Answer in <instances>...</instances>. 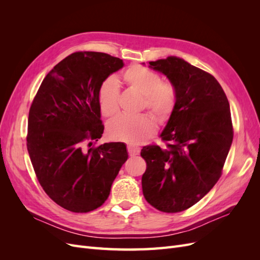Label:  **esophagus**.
<instances>
[{"label": "esophagus", "instance_id": "obj_1", "mask_svg": "<svg viewBox=\"0 0 260 260\" xmlns=\"http://www.w3.org/2000/svg\"><path fill=\"white\" fill-rule=\"evenodd\" d=\"M128 152L131 156H135V155H139L140 152H141V148L139 146H136V145H128Z\"/></svg>", "mask_w": 260, "mask_h": 260}]
</instances>
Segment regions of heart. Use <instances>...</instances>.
I'll use <instances>...</instances> for the list:
<instances>
[{
	"label": "heart",
	"instance_id": "b5f03b06",
	"mask_svg": "<svg viewBox=\"0 0 260 260\" xmlns=\"http://www.w3.org/2000/svg\"><path fill=\"white\" fill-rule=\"evenodd\" d=\"M122 80L129 88L143 96L146 109L157 120L164 122L174 111L177 100L175 86L161 82L159 75L145 67L133 65L122 74ZM99 103L104 116H113L119 107V84L115 78H107L99 89ZM155 131L154 121L147 115L129 117L118 115L107 123L111 139L128 143H140Z\"/></svg>",
	"mask_w": 260,
	"mask_h": 260
}]
</instances>
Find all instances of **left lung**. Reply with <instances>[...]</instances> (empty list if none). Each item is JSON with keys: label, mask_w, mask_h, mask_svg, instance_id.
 Instances as JSON below:
<instances>
[{"label": "left lung", "mask_w": 260, "mask_h": 260, "mask_svg": "<svg viewBox=\"0 0 260 260\" xmlns=\"http://www.w3.org/2000/svg\"><path fill=\"white\" fill-rule=\"evenodd\" d=\"M144 64V62H143ZM175 86L174 111L160 133L167 148L144 146L145 200L164 212H179L201 201L221 176L233 140L230 105L214 76L183 58L148 61Z\"/></svg>", "instance_id": "left-lung-1"}]
</instances>
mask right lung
I'll return each mask as SVG.
<instances>
[{
    "label": "right lung",
    "mask_w": 260,
    "mask_h": 260,
    "mask_svg": "<svg viewBox=\"0 0 260 260\" xmlns=\"http://www.w3.org/2000/svg\"><path fill=\"white\" fill-rule=\"evenodd\" d=\"M123 65L122 59L105 53H74L46 75L31 104V162L45 193L67 210L89 212L103 205L128 159L121 142L85 147L104 131L100 86Z\"/></svg>",
    "instance_id": "obj_1"
}]
</instances>
